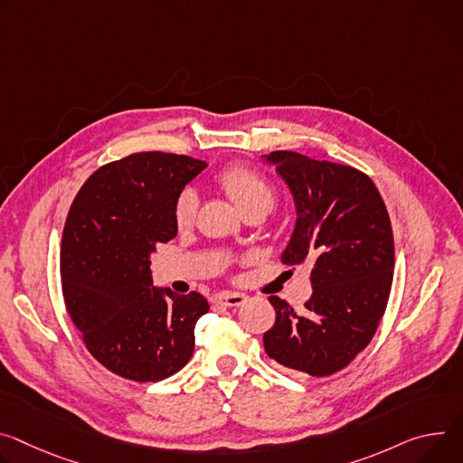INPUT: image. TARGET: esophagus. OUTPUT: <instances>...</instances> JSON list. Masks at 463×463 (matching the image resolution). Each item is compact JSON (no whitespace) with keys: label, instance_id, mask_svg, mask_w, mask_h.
<instances>
[{"label":"esophagus","instance_id":"34e87169","mask_svg":"<svg viewBox=\"0 0 463 463\" xmlns=\"http://www.w3.org/2000/svg\"><path fill=\"white\" fill-rule=\"evenodd\" d=\"M245 299L247 298L243 296V293H236V291H225V293H220V296L216 298L218 303H222L225 307H231V308H236V307L243 305Z\"/></svg>","mask_w":463,"mask_h":463}]
</instances>
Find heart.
<instances>
[{"instance_id": "1", "label": "heart", "mask_w": 463, "mask_h": 463, "mask_svg": "<svg viewBox=\"0 0 463 463\" xmlns=\"http://www.w3.org/2000/svg\"><path fill=\"white\" fill-rule=\"evenodd\" d=\"M220 186L227 192L232 203L241 210V214L255 208H271L275 203L273 186L257 172L243 165H229L218 175ZM197 213V194L194 188H184L175 203V222L177 225H192Z\"/></svg>"}]
</instances>
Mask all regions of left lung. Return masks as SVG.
<instances>
[{
    "label": "left lung",
    "instance_id": "8db88e82",
    "mask_svg": "<svg viewBox=\"0 0 463 463\" xmlns=\"http://www.w3.org/2000/svg\"><path fill=\"white\" fill-rule=\"evenodd\" d=\"M296 201V229L280 260L312 266V298L298 314L269 298L277 317L264 349L284 367L328 376L367 347L384 316L395 266L386 204L351 165L293 151L264 155Z\"/></svg>",
    "mask_w": 463,
    "mask_h": 463
}]
</instances>
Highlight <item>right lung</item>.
Returning <instances> with one entry per match:
<instances>
[{
    "mask_svg": "<svg viewBox=\"0 0 463 463\" xmlns=\"http://www.w3.org/2000/svg\"><path fill=\"white\" fill-rule=\"evenodd\" d=\"M206 162L135 153L94 172L75 195L61 241L66 310L90 354L114 374L158 383L194 354L208 312L197 291L156 288L151 255L177 236L175 203Z\"/></svg>",
    "mask_w": 463,
    "mask_h": 463,
    "instance_id": "add662e5",
    "label": "right lung"
}]
</instances>
